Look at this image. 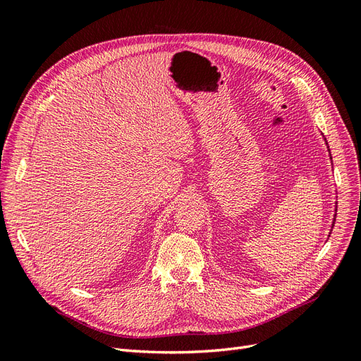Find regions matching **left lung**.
<instances>
[{"label": "left lung", "mask_w": 361, "mask_h": 361, "mask_svg": "<svg viewBox=\"0 0 361 361\" xmlns=\"http://www.w3.org/2000/svg\"><path fill=\"white\" fill-rule=\"evenodd\" d=\"M324 141H325V145H326V149H329V155H330V159H331V164H333V158H331V154H330V147H329V143H326V138H325V137H324ZM336 214H337V203H334V215H333V223H331V228H330L329 238H330V235H331V231H333L334 223H336Z\"/></svg>", "instance_id": "obj_1"}]
</instances>
